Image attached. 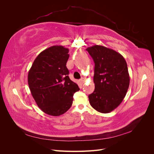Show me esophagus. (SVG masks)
<instances>
[{
  "label": "esophagus",
  "mask_w": 154,
  "mask_h": 154,
  "mask_svg": "<svg viewBox=\"0 0 154 154\" xmlns=\"http://www.w3.org/2000/svg\"><path fill=\"white\" fill-rule=\"evenodd\" d=\"M85 78H81V80H80V82L82 83H83L85 82Z\"/></svg>",
  "instance_id": "1"
}]
</instances>
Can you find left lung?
I'll use <instances>...</instances> for the list:
<instances>
[{
	"instance_id": "left-lung-1",
	"label": "left lung",
	"mask_w": 154,
	"mask_h": 154,
	"mask_svg": "<svg viewBox=\"0 0 154 154\" xmlns=\"http://www.w3.org/2000/svg\"><path fill=\"white\" fill-rule=\"evenodd\" d=\"M95 63L94 91L88 95L91 105L101 113H109L120 105L130 83L127 64L116 51L95 45L86 49Z\"/></svg>"
}]
</instances>
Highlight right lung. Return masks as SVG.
<instances>
[{
    "mask_svg": "<svg viewBox=\"0 0 154 154\" xmlns=\"http://www.w3.org/2000/svg\"><path fill=\"white\" fill-rule=\"evenodd\" d=\"M69 51L62 45L45 49L37 56L28 72L31 94L39 108L48 115L66 112L72 104L73 94L80 90L68 76Z\"/></svg>",
    "mask_w": 154,
    "mask_h": 154,
    "instance_id": "obj_1",
    "label": "right lung"
}]
</instances>
